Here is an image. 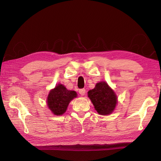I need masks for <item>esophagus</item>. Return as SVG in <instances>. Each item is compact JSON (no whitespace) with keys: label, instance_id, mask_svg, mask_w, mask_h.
<instances>
[{"label":"esophagus","instance_id":"1","mask_svg":"<svg viewBox=\"0 0 161 161\" xmlns=\"http://www.w3.org/2000/svg\"><path fill=\"white\" fill-rule=\"evenodd\" d=\"M86 90L84 89V88H82V89H80V91H79V93H80V94L81 95V96H84V95L86 94Z\"/></svg>","mask_w":161,"mask_h":161}]
</instances>
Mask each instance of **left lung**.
I'll return each instance as SVG.
<instances>
[{
    "label": "left lung",
    "instance_id": "8db88e82",
    "mask_svg": "<svg viewBox=\"0 0 161 161\" xmlns=\"http://www.w3.org/2000/svg\"><path fill=\"white\" fill-rule=\"evenodd\" d=\"M88 97L95 110L102 115L111 114L118 104V97L115 91L104 81L97 83L93 89L88 91Z\"/></svg>",
    "mask_w": 161,
    "mask_h": 161
}]
</instances>
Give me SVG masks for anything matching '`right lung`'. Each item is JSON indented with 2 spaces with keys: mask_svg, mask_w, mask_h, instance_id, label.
<instances>
[{
  "mask_svg": "<svg viewBox=\"0 0 161 161\" xmlns=\"http://www.w3.org/2000/svg\"><path fill=\"white\" fill-rule=\"evenodd\" d=\"M75 91L68 90L63 84H59L49 92L47 97V106L55 115H61L66 111L71 100L77 97Z\"/></svg>",
  "mask_w": 161,
  "mask_h": 161,
  "instance_id": "obj_1",
  "label": "right lung"
}]
</instances>
